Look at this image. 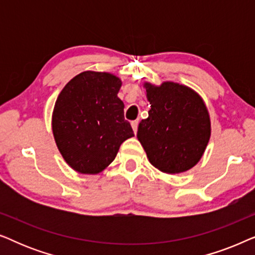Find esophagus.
<instances>
[{
  "mask_svg": "<svg viewBox=\"0 0 255 255\" xmlns=\"http://www.w3.org/2000/svg\"><path fill=\"white\" fill-rule=\"evenodd\" d=\"M138 123H139L138 121H133V122H132V123H131L132 130H133L134 133H137V130H138Z\"/></svg>",
  "mask_w": 255,
  "mask_h": 255,
  "instance_id": "1",
  "label": "esophagus"
}]
</instances>
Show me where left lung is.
Returning <instances> with one entry per match:
<instances>
[{"label": "left lung", "instance_id": "8db88e82", "mask_svg": "<svg viewBox=\"0 0 255 255\" xmlns=\"http://www.w3.org/2000/svg\"><path fill=\"white\" fill-rule=\"evenodd\" d=\"M142 87L151 109L139 123L137 138L148 161L162 173L187 172L200 161L210 140V115L203 99L172 81L144 82Z\"/></svg>", "mask_w": 255, "mask_h": 255}]
</instances>
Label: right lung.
Segmentation results:
<instances>
[{"mask_svg":"<svg viewBox=\"0 0 255 255\" xmlns=\"http://www.w3.org/2000/svg\"><path fill=\"white\" fill-rule=\"evenodd\" d=\"M122 80L108 72L86 71L64 87L52 113V132L66 163L81 174H99L133 137L117 96Z\"/></svg>","mask_w":255,"mask_h":255,"instance_id":"obj_1","label":"right lung"}]
</instances>
